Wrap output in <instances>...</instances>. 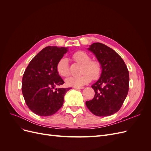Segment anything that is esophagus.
Here are the masks:
<instances>
[{
  "instance_id": "esophagus-1",
  "label": "esophagus",
  "mask_w": 151,
  "mask_h": 151,
  "mask_svg": "<svg viewBox=\"0 0 151 151\" xmlns=\"http://www.w3.org/2000/svg\"><path fill=\"white\" fill-rule=\"evenodd\" d=\"M84 88V87H81V88H75V89H83Z\"/></svg>"
}]
</instances>
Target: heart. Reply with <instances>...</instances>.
I'll return each instance as SVG.
<instances>
[{
  "instance_id": "heart-1",
  "label": "heart",
  "mask_w": 151,
  "mask_h": 151,
  "mask_svg": "<svg viewBox=\"0 0 151 151\" xmlns=\"http://www.w3.org/2000/svg\"><path fill=\"white\" fill-rule=\"evenodd\" d=\"M75 60L84 65L83 74L80 77H70L65 81L68 86L74 88H81L90 83L91 77L93 79H98L102 72L101 63L98 61H91V57L89 55L83 52L78 51L73 55ZM57 70L59 74L62 77H67L70 75L68 60L67 58H62L58 61L57 65Z\"/></svg>"
}]
</instances>
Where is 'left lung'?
I'll list each match as a JSON object with an SVG mask.
<instances>
[{
  "label": "left lung",
  "instance_id": "obj_1",
  "mask_svg": "<svg viewBox=\"0 0 151 151\" xmlns=\"http://www.w3.org/2000/svg\"><path fill=\"white\" fill-rule=\"evenodd\" d=\"M101 63L102 72L91 87L95 95L86 102L94 115L107 116L116 113L124 102L129 89V73L124 61L115 50L101 43L88 48Z\"/></svg>",
  "mask_w": 151,
  "mask_h": 151
}]
</instances>
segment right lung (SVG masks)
<instances>
[{"label": "right lung", "mask_w": 151, "mask_h": 151, "mask_svg": "<svg viewBox=\"0 0 151 151\" xmlns=\"http://www.w3.org/2000/svg\"><path fill=\"white\" fill-rule=\"evenodd\" d=\"M68 47H47L30 61L22 77V93L27 106L35 114L47 116L62 106L68 88H55L64 81L57 70Z\"/></svg>", "instance_id": "add662e5"}]
</instances>
